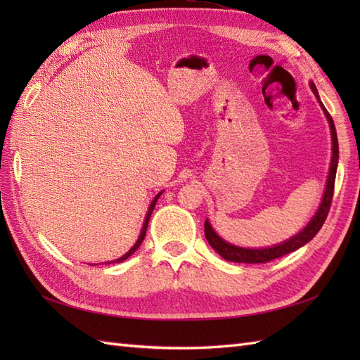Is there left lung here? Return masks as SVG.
Instances as JSON below:
<instances>
[{
  "instance_id": "obj_1",
  "label": "left lung",
  "mask_w": 360,
  "mask_h": 360,
  "mask_svg": "<svg viewBox=\"0 0 360 360\" xmlns=\"http://www.w3.org/2000/svg\"><path fill=\"white\" fill-rule=\"evenodd\" d=\"M311 88L314 91V94L319 97L316 86L311 83ZM322 105V103H320ZM325 116L330 122L331 127V136H333V159H331V167H330V174H328V182H326V190L323 195L322 204L317 210V213L309 221V224L303 229L300 233H297L292 238L278 244V246L274 248H266V249H244V248H236L232 246V244L226 243L224 240H221L219 236L213 231L210 223L205 219L204 223V233H205V240L209 241L210 246L215 249L218 254L223 257L227 262H233V263H267L272 262L275 258H280L286 254H290V252L297 250L298 248H302L311 241L317 232L322 229L325 219L328 217V212H330L331 207V201H333V195H334V182H335V172H338V162H339V142H338V134H335V127L331 114L326 111L325 106L322 105Z\"/></svg>"
}]
</instances>
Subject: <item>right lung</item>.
Returning <instances> with one entry per match:
<instances>
[{
  "mask_svg": "<svg viewBox=\"0 0 360 360\" xmlns=\"http://www.w3.org/2000/svg\"><path fill=\"white\" fill-rule=\"evenodd\" d=\"M160 193H162V192H160ZM160 193L155 198V200H153V202L150 204V209H148V213H147V217H145V223H143V227H142V232H141V235H139V240H137L136 241V244H134V246L131 248V249H129L128 252H127V254L124 255V257H120V258H117L116 259V263H122V262H125V259L128 258V257H131L133 254H134V252L137 250V248H139L141 246V244H142V241H143V238H145V233H147V227H148V221H150V217H151V212H153V209H155V205H156V201H158V198L160 196ZM110 263H112V262H108V264Z\"/></svg>",
  "mask_w": 360,
  "mask_h": 360,
  "instance_id": "right-lung-1",
  "label": "right lung"
}]
</instances>
